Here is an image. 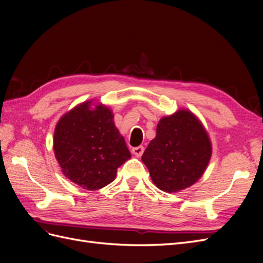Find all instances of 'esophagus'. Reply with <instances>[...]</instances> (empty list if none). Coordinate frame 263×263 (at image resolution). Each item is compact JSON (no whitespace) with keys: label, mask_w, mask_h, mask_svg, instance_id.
<instances>
[{"label":"esophagus","mask_w":263,"mask_h":263,"mask_svg":"<svg viewBox=\"0 0 263 263\" xmlns=\"http://www.w3.org/2000/svg\"><path fill=\"white\" fill-rule=\"evenodd\" d=\"M144 150L145 148L142 146H138V147H135L132 149V153L136 156V157H141L142 154H144Z\"/></svg>","instance_id":"esophagus-1"}]
</instances>
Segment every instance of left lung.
I'll return each mask as SVG.
<instances>
[{
  "mask_svg": "<svg viewBox=\"0 0 263 263\" xmlns=\"http://www.w3.org/2000/svg\"><path fill=\"white\" fill-rule=\"evenodd\" d=\"M211 157L208 130L195 114L182 108L159 121L156 137L149 142L141 160L158 189L177 193L197 182Z\"/></svg>",
  "mask_w": 263,
  "mask_h": 263,
  "instance_id": "8db88e82",
  "label": "left lung"
}]
</instances>
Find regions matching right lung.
Masks as SVG:
<instances>
[{
    "label": "right lung",
    "instance_id": "obj_1",
    "mask_svg": "<svg viewBox=\"0 0 263 263\" xmlns=\"http://www.w3.org/2000/svg\"><path fill=\"white\" fill-rule=\"evenodd\" d=\"M53 151L65 177L89 191L113 182L118 166L132 157L112 110L93 100L61 116L53 133Z\"/></svg>",
    "mask_w": 263,
    "mask_h": 263
}]
</instances>
